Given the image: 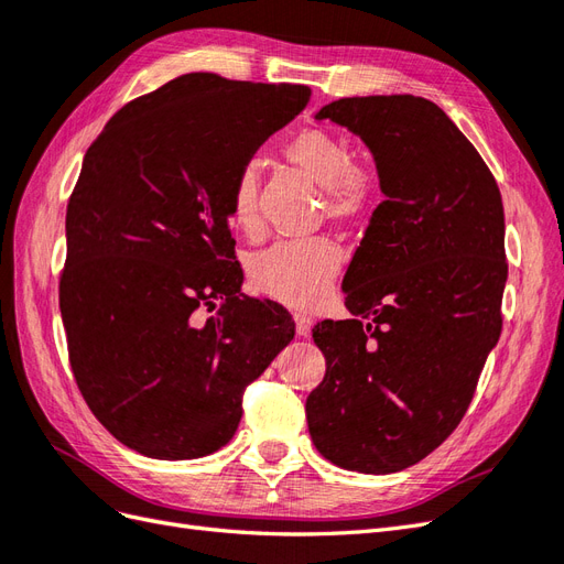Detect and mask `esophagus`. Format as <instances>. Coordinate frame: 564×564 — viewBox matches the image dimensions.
I'll return each instance as SVG.
<instances>
[{
  "instance_id": "34e87169",
  "label": "esophagus",
  "mask_w": 564,
  "mask_h": 564,
  "mask_svg": "<svg viewBox=\"0 0 564 564\" xmlns=\"http://www.w3.org/2000/svg\"><path fill=\"white\" fill-rule=\"evenodd\" d=\"M311 329H313V319L308 315H296V334L308 336Z\"/></svg>"
}]
</instances>
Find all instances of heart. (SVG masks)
<instances>
[{"label":"heart","mask_w":564,"mask_h":564,"mask_svg":"<svg viewBox=\"0 0 564 564\" xmlns=\"http://www.w3.org/2000/svg\"><path fill=\"white\" fill-rule=\"evenodd\" d=\"M286 162L299 166L324 191V212L338 224L362 218L377 197V176L371 166L350 155L348 143L338 133L308 127L294 133L282 148ZM259 164L247 162L235 174L230 187V216L237 228L253 232L259 228ZM340 249L324 240H284L256 253L251 282L261 294L289 308L308 311L329 296V286L340 270Z\"/></svg>","instance_id":"obj_1"}]
</instances>
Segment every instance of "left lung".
Returning a JSON list of instances; mask_svg holds the SVG:
<instances>
[{
    "label": "left lung",
    "mask_w": 564,
    "mask_h": 564,
    "mask_svg": "<svg viewBox=\"0 0 564 564\" xmlns=\"http://www.w3.org/2000/svg\"><path fill=\"white\" fill-rule=\"evenodd\" d=\"M315 117L360 135L386 199L344 278L352 317L313 329L327 373L305 400L308 431L340 468L398 473L454 433L501 336V193L433 100L338 98Z\"/></svg>",
    "instance_id": "1"
}]
</instances>
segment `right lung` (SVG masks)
Here are the masks:
<instances>
[{"label": "right lung", "instance_id": "right-lung-1", "mask_svg": "<svg viewBox=\"0 0 564 564\" xmlns=\"http://www.w3.org/2000/svg\"><path fill=\"white\" fill-rule=\"evenodd\" d=\"M308 100L301 84L181 75L112 115L84 155L58 301L79 392L129 449L183 460L228 445L245 388L294 338L282 305L240 292L228 202Z\"/></svg>", "mask_w": 564, "mask_h": 564}]
</instances>
